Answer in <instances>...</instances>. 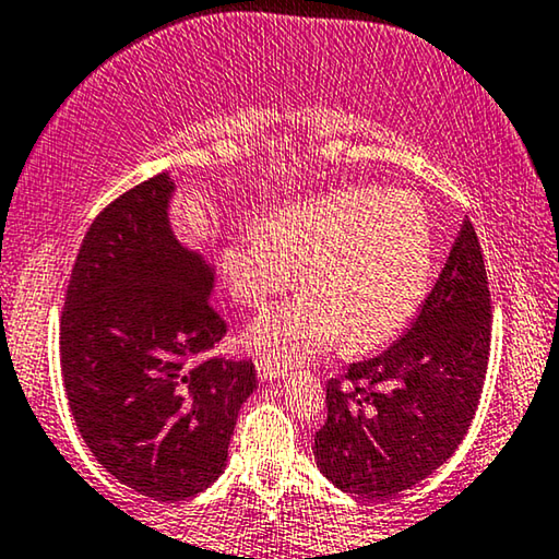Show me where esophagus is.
Instances as JSON below:
<instances>
[{"label":"esophagus","instance_id":"esophagus-1","mask_svg":"<svg viewBox=\"0 0 559 559\" xmlns=\"http://www.w3.org/2000/svg\"><path fill=\"white\" fill-rule=\"evenodd\" d=\"M258 377H261L263 382H273V380H286L288 372L281 367H273V365H265V361H258Z\"/></svg>","mask_w":559,"mask_h":559}]
</instances>
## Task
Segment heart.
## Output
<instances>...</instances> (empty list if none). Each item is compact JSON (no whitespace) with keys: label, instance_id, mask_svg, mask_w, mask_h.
<instances>
[{"label":"heart","instance_id":"heart-1","mask_svg":"<svg viewBox=\"0 0 559 559\" xmlns=\"http://www.w3.org/2000/svg\"><path fill=\"white\" fill-rule=\"evenodd\" d=\"M296 301L248 326L242 344L265 365L294 367L332 349L390 340L418 311L433 271V233L413 194L352 187L294 202L238 235L223 253L233 298L263 309L298 283Z\"/></svg>","mask_w":559,"mask_h":559}]
</instances>
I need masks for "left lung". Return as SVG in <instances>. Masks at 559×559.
<instances>
[{
    "mask_svg": "<svg viewBox=\"0 0 559 559\" xmlns=\"http://www.w3.org/2000/svg\"><path fill=\"white\" fill-rule=\"evenodd\" d=\"M491 349V294L474 225L463 223L413 326L326 382L313 455L336 489L392 499L451 459L474 420Z\"/></svg>",
    "mask_w": 559,
    "mask_h": 559,
    "instance_id": "left-lung-1",
    "label": "left lung"
}]
</instances>
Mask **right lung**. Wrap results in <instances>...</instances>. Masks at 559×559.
Here are the masks:
<instances>
[{
    "instance_id": "add662e5",
    "label": "right lung",
    "mask_w": 559,
    "mask_h": 559,
    "mask_svg": "<svg viewBox=\"0 0 559 559\" xmlns=\"http://www.w3.org/2000/svg\"><path fill=\"white\" fill-rule=\"evenodd\" d=\"M167 171L116 198L85 233L60 317L70 413L108 474L154 501H182L223 474L250 359L207 357L227 324L215 273L169 225Z\"/></svg>"
}]
</instances>
